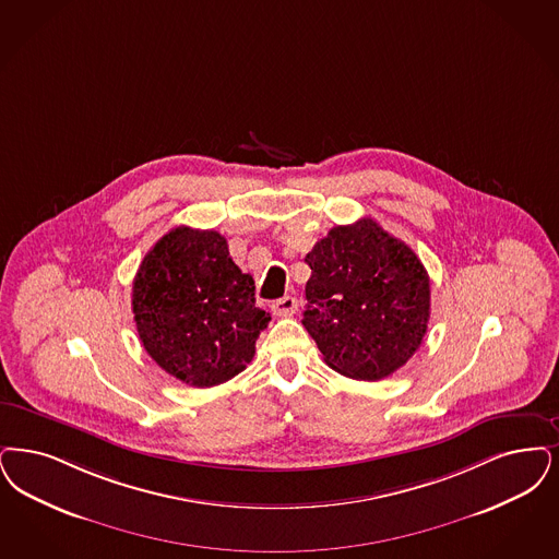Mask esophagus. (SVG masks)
Listing matches in <instances>:
<instances>
[{
	"mask_svg": "<svg viewBox=\"0 0 559 559\" xmlns=\"http://www.w3.org/2000/svg\"><path fill=\"white\" fill-rule=\"evenodd\" d=\"M297 306L299 304H297V299L293 295H285V297L272 301V312L276 313V316H293V313L297 312Z\"/></svg>",
	"mask_w": 559,
	"mask_h": 559,
	"instance_id": "1",
	"label": "esophagus"
}]
</instances>
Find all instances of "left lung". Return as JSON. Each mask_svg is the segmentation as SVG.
<instances>
[{"label":"left lung","instance_id":"obj_1","mask_svg":"<svg viewBox=\"0 0 559 559\" xmlns=\"http://www.w3.org/2000/svg\"><path fill=\"white\" fill-rule=\"evenodd\" d=\"M304 326L343 377L380 380L416 354L430 318L420 258L370 218L335 226L306 255Z\"/></svg>","mask_w":559,"mask_h":559}]
</instances>
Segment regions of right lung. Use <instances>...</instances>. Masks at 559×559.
Segmentation results:
<instances>
[{"label":"right lung","mask_w":559,"mask_h":559,"mask_svg":"<svg viewBox=\"0 0 559 559\" xmlns=\"http://www.w3.org/2000/svg\"><path fill=\"white\" fill-rule=\"evenodd\" d=\"M136 333L162 370L191 386L243 372L270 313L221 233L177 226L147 251L133 281Z\"/></svg>","instance_id":"1"}]
</instances>
